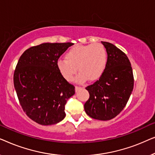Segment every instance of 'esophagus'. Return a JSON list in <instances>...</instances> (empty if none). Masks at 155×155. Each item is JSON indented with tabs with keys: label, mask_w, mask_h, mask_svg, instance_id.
I'll return each instance as SVG.
<instances>
[{
	"label": "esophagus",
	"mask_w": 155,
	"mask_h": 155,
	"mask_svg": "<svg viewBox=\"0 0 155 155\" xmlns=\"http://www.w3.org/2000/svg\"><path fill=\"white\" fill-rule=\"evenodd\" d=\"M80 89H81V87H78V86H76L75 87V92H78V91H79Z\"/></svg>",
	"instance_id": "esophagus-1"
}]
</instances>
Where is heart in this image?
<instances>
[{"mask_svg":"<svg viewBox=\"0 0 155 155\" xmlns=\"http://www.w3.org/2000/svg\"><path fill=\"white\" fill-rule=\"evenodd\" d=\"M108 62L107 53L101 44L76 45L68 51L65 60H59L57 68L62 77L71 82L77 74H80L77 82L89 80L96 81L103 75Z\"/></svg>","mask_w":155,"mask_h":155,"instance_id":"obj_1","label":"heart"}]
</instances>
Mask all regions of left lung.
Here are the masks:
<instances>
[{
	"instance_id": "obj_1",
	"label": "left lung",
	"mask_w": 155,
	"mask_h": 155,
	"mask_svg": "<svg viewBox=\"0 0 155 155\" xmlns=\"http://www.w3.org/2000/svg\"><path fill=\"white\" fill-rule=\"evenodd\" d=\"M107 50L108 62L103 75L87 87L90 98L84 105L91 118L111 120L126 107L133 92L134 79L130 61L114 44L101 41Z\"/></svg>"
}]
</instances>
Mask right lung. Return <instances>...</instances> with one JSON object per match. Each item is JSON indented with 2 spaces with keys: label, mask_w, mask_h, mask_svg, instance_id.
Instances as JSON below:
<instances>
[{
  "label": "right lung",
  "mask_w": 155,
  "mask_h": 155,
  "mask_svg": "<svg viewBox=\"0 0 155 155\" xmlns=\"http://www.w3.org/2000/svg\"><path fill=\"white\" fill-rule=\"evenodd\" d=\"M73 43H44L23 53L14 73V87L21 107L37 124H58L65 116V105L75 87L59 73L57 63Z\"/></svg>",
  "instance_id": "1"
}]
</instances>
